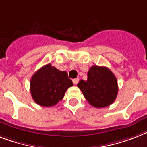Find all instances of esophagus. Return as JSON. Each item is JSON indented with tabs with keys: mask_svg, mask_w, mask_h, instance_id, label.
Instances as JSON below:
<instances>
[{
	"mask_svg": "<svg viewBox=\"0 0 147 147\" xmlns=\"http://www.w3.org/2000/svg\"><path fill=\"white\" fill-rule=\"evenodd\" d=\"M72 82H73V84H77L78 83V82H79V78H75V79L72 80Z\"/></svg>",
	"mask_w": 147,
	"mask_h": 147,
	"instance_id": "esophagus-1",
	"label": "esophagus"
}]
</instances>
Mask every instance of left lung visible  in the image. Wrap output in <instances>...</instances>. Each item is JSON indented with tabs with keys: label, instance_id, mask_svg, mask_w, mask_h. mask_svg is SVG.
Instances as JSON below:
<instances>
[{
	"label": "left lung",
	"instance_id": "8db88e82",
	"mask_svg": "<svg viewBox=\"0 0 147 147\" xmlns=\"http://www.w3.org/2000/svg\"><path fill=\"white\" fill-rule=\"evenodd\" d=\"M77 86L91 106L96 108L112 104L118 94V82L115 75L104 66L93 65L88 71L87 81L81 80Z\"/></svg>",
	"mask_w": 147,
	"mask_h": 147
}]
</instances>
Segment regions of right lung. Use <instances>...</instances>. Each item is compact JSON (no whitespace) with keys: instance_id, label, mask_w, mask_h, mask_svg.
<instances>
[{"instance_id":"right-lung-1","label":"right lung","mask_w":147,"mask_h":147,"mask_svg":"<svg viewBox=\"0 0 147 147\" xmlns=\"http://www.w3.org/2000/svg\"><path fill=\"white\" fill-rule=\"evenodd\" d=\"M73 85L66 71L47 64L32 76L30 91L34 101L42 107H53L62 100L65 91Z\"/></svg>"}]
</instances>
